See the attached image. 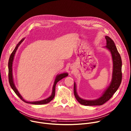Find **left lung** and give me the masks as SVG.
Returning a JSON list of instances; mask_svg holds the SVG:
<instances>
[{"instance_id":"obj_1","label":"left lung","mask_w":131,"mask_h":131,"mask_svg":"<svg viewBox=\"0 0 131 131\" xmlns=\"http://www.w3.org/2000/svg\"><path fill=\"white\" fill-rule=\"evenodd\" d=\"M107 45L106 47L108 49L112 54L113 59V74L112 79L110 86L100 98L94 100H84L77 94L75 83L74 84V94L78 102L85 106H100L106 103L117 91L122 81V60L120 54L118 51L114 41L108 36H105Z\"/></svg>"}]
</instances>
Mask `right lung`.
Returning <instances> with one entry per match:
<instances>
[{
    "label": "right lung",
    "mask_w": 131,
    "mask_h": 131,
    "mask_svg": "<svg viewBox=\"0 0 131 131\" xmlns=\"http://www.w3.org/2000/svg\"><path fill=\"white\" fill-rule=\"evenodd\" d=\"M24 38H23L22 40H21V41L18 43L17 46L16 47V48H14V49L13 50V51H12V52L11 53L9 59V62H8V78H9V82L10 84V85L11 86V88H12V89L13 90V91L24 102L26 103H28V104H34V105H43V104H46L47 103H49L50 101H51L53 98L54 97L55 95V88H56V85L57 83L58 82H59L60 80H61V79H62L63 78L67 77L68 75V73H62V74H60L59 75H58L57 76L56 80L54 81V84L53 86V88H52V94L48 98L42 100H40V101H33V102H29V101H25L21 96V95L20 94V93H19L18 91L17 90V89H16L15 85L13 83V77H12V62L13 61V58H14V54H15L16 51L18 49V48L19 47V46H20V45L21 43V42L24 40Z\"/></svg>",
    "instance_id": "right-lung-1"
}]
</instances>
